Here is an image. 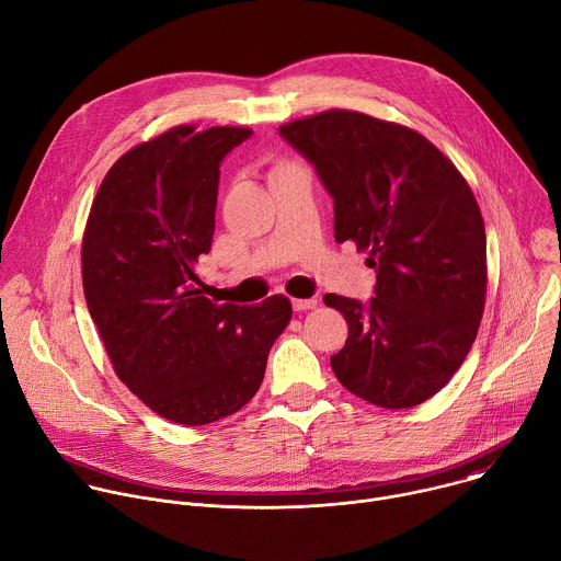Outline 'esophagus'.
Returning <instances> with one entry per match:
<instances>
[{
  "instance_id": "34e87169",
  "label": "esophagus",
  "mask_w": 561,
  "mask_h": 561,
  "mask_svg": "<svg viewBox=\"0 0 561 561\" xmlns=\"http://www.w3.org/2000/svg\"><path fill=\"white\" fill-rule=\"evenodd\" d=\"M317 306V299H293V308L297 310V312H301V310H312Z\"/></svg>"
}]
</instances>
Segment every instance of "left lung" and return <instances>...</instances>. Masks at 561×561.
Listing matches in <instances>:
<instances>
[{"label":"left lung","mask_w":561,"mask_h":561,"mask_svg":"<svg viewBox=\"0 0 561 561\" xmlns=\"http://www.w3.org/2000/svg\"><path fill=\"white\" fill-rule=\"evenodd\" d=\"M334 201V240L367 251L375 297L323 301L347 321L330 356L339 383L386 410L440 392L476 341L486 299V236L471 186L423 134L352 110L279 127Z\"/></svg>","instance_id":"1"}]
</instances>
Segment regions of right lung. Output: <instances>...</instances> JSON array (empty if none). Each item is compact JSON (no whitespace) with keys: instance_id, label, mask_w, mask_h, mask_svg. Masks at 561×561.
I'll use <instances>...</instances> for the list:
<instances>
[{"instance_id":"1","label":"right lung","mask_w":561,"mask_h":561,"mask_svg":"<svg viewBox=\"0 0 561 561\" xmlns=\"http://www.w3.org/2000/svg\"><path fill=\"white\" fill-rule=\"evenodd\" d=\"M251 134L178 125L131 147L105 173L88 216V310L116 377L171 423L207 425L244 408L293 317L284 295L218 306L198 288L220 162Z\"/></svg>"}]
</instances>
